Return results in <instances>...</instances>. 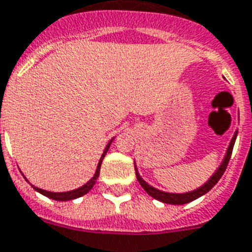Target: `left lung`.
Masks as SVG:
<instances>
[{"mask_svg":"<svg viewBox=\"0 0 252 252\" xmlns=\"http://www.w3.org/2000/svg\"><path fill=\"white\" fill-rule=\"evenodd\" d=\"M237 134L238 129L235 130L233 139H231V141L228 144L227 151L224 153L223 160H222L220 166L217 168L216 172L211 174V177L209 178L203 185L197 188V189L191 190V191H186V193H169V191H162V190L160 189H156L155 186L149 185L145 180H143V177L140 176L139 170H137V166L134 164V170H136L137 181L140 182V185L143 186V189L147 191L148 194L151 195L152 198L157 199V201H160V202L169 203V205H185V203L191 202V201H194V199L202 197L203 194H206L207 191H209L213 186L216 185L217 182L220 181V178L222 177V174H223L224 170H226V166H227L228 161H230V157H231V152H233L234 144H235V140H237Z\"/></svg>","mask_w":252,"mask_h":252,"instance_id":"obj_1","label":"left lung"}]
</instances>
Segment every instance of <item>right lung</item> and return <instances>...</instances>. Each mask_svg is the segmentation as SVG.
<instances>
[{
    "label": "right lung",
    "mask_w": 252,
    "mask_h": 252,
    "mask_svg": "<svg viewBox=\"0 0 252 252\" xmlns=\"http://www.w3.org/2000/svg\"><path fill=\"white\" fill-rule=\"evenodd\" d=\"M113 139H115V137H113ZM113 139L109 140L108 144H107V147H105L104 152H103V155H101L100 160H99V164H97V168H96V172H95V174H94V177H92L90 181L86 182L83 186H80V188H78V189L70 190V191H61V193H58V191H49V190L39 189V188H36V186L32 185V184H30V185L34 188V190H35V191L41 193V194H43L45 197H47V198L55 199V201H71V199H76V198H79V197H82V195L87 194L88 191H90V190L94 188L96 180H97V177H99L101 162H103V158H104L105 153L108 152V149H109V147H111V144H112ZM25 180H26V177H25ZM26 181H28V180H26Z\"/></svg>",
    "instance_id": "add662e5"
}]
</instances>
